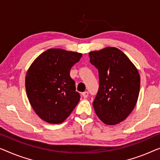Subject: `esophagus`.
Listing matches in <instances>:
<instances>
[{"label": "esophagus", "mask_w": 160, "mask_h": 160, "mask_svg": "<svg viewBox=\"0 0 160 160\" xmlns=\"http://www.w3.org/2000/svg\"><path fill=\"white\" fill-rule=\"evenodd\" d=\"M82 96L84 98H87L88 96V91H85V92H83V93H82Z\"/></svg>", "instance_id": "34e87169"}]
</instances>
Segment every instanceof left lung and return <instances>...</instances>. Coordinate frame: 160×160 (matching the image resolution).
<instances>
[{
	"instance_id": "obj_1",
	"label": "left lung",
	"mask_w": 160,
	"mask_h": 160,
	"mask_svg": "<svg viewBox=\"0 0 160 160\" xmlns=\"http://www.w3.org/2000/svg\"><path fill=\"white\" fill-rule=\"evenodd\" d=\"M96 67L99 88L93 107L98 118L109 125L118 124L131 113L140 91L138 69L120 49L107 47L89 53Z\"/></svg>"
}]
</instances>
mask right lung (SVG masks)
<instances>
[{
    "label": "right lung",
    "instance_id": "right-lung-1",
    "mask_svg": "<svg viewBox=\"0 0 160 160\" xmlns=\"http://www.w3.org/2000/svg\"><path fill=\"white\" fill-rule=\"evenodd\" d=\"M82 53L50 48L32 62L25 78L27 95L32 109L42 120L51 124L64 122L79 102L72 67Z\"/></svg>",
    "mask_w": 160,
    "mask_h": 160
}]
</instances>
